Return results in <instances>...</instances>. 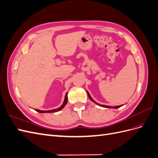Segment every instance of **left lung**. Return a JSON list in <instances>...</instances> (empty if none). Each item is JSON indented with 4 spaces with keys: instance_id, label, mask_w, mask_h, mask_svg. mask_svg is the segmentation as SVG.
Returning <instances> with one entry per match:
<instances>
[{
    "instance_id": "left-lung-1",
    "label": "left lung",
    "mask_w": 158,
    "mask_h": 158,
    "mask_svg": "<svg viewBox=\"0 0 158 158\" xmlns=\"http://www.w3.org/2000/svg\"><path fill=\"white\" fill-rule=\"evenodd\" d=\"M87 93H88V97H89V99L91 100V101L92 102H93L94 103H95V104H97L98 106H101V107H106V108H113V109H117V108H119V107H121V106H114V107H111V106H104V105H101V104H99V103H98L97 102H95L94 100L92 99V98L91 97V95H90V94H89V92H88L87 91Z\"/></svg>"
}]
</instances>
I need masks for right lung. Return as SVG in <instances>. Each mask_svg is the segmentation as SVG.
<instances>
[{
	"instance_id": "add662e5",
	"label": "right lung",
	"mask_w": 158,
	"mask_h": 158,
	"mask_svg": "<svg viewBox=\"0 0 158 158\" xmlns=\"http://www.w3.org/2000/svg\"><path fill=\"white\" fill-rule=\"evenodd\" d=\"M67 94H68V92H66V94H65V96H64V102L63 103V104H62V106L59 107V108H56V109H51V110H48V111H42V110H40V109H35V111L39 112V113H55V112H57V111H60L61 109H63L64 106L66 105V103H67L68 102V97H67Z\"/></svg>"
}]
</instances>
